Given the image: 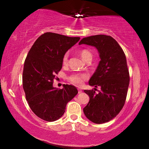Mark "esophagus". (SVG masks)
I'll return each mask as SVG.
<instances>
[{
    "label": "esophagus",
    "mask_w": 149,
    "mask_h": 149,
    "mask_svg": "<svg viewBox=\"0 0 149 149\" xmlns=\"http://www.w3.org/2000/svg\"><path fill=\"white\" fill-rule=\"evenodd\" d=\"M78 93H81L82 92V90H80V89H78Z\"/></svg>",
    "instance_id": "obj_1"
}]
</instances>
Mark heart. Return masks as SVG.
I'll return each mask as SVG.
<instances>
[{"label":"heart","instance_id":"heart-1","mask_svg":"<svg viewBox=\"0 0 149 149\" xmlns=\"http://www.w3.org/2000/svg\"><path fill=\"white\" fill-rule=\"evenodd\" d=\"M80 54L81 57L83 58V60L86 61L88 59H92V54L90 51L88 49H82L80 52ZM69 61V53L66 52L64 54V57L62 58V63L64 65H66ZM88 78V75L87 73H73V74L71 75L68 80L69 82H71L72 84H74L76 85H80L83 84V81L87 80Z\"/></svg>","mask_w":149,"mask_h":149}]
</instances>
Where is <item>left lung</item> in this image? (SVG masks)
Listing matches in <instances>:
<instances>
[{"mask_svg": "<svg viewBox=\"0 0 149 149\" xmlns=\"http://www.w3.org/2000/svg\"><path fill=\"white\" fill-rule=\"evenodd\" d=\"M94 46L100 53L101 60L89 85L101 90H85L90 101L83 109L85 116L92 122L102 124L109 122L122 110L127 97L130 83L125 54L113 38L96 35L84 38L79 45Z\"/></svg>", "mask_w": 149, "mask_h": 149, "instance_id": "8db88e82", "label": "left lung"}]
</instances>
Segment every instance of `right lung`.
<instances>
[{
	"label": "right lung",
	"instance_id": "1",
	"mask_svg": "<svg viewBox=\"0 0 149 149\" xmlns=\"http://www.w3.org/2000/svg\"><path fill=\"white\" fill-rule=\"evenodd\" d=\"M47 32L36 40L24 61L22 83L29 106L38 117L52 122L60 118L66 104L78 94L71 85L53 87L55 75L62 67V58L80 40Z\"/></svg>",
	"mask_w": 149,
	"mask_h": 149
}]
</instances>
